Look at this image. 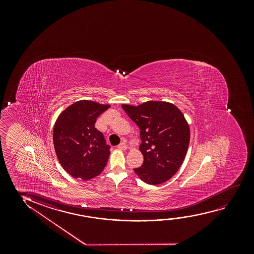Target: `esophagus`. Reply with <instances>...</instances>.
Masks as SVG:
<instances>
[{
	"instance_id": "34e87169",
	"label": "esophagus",
	"mask_w": 254,
	"mask_h": 254,
	"mask_svg": "<svg viewBox=\"0 0 254 254\" xmlns=\"http://www.w3.org/2000/svg\"><path fill=\"white\" fill-rule=\"evenodd\" d=\"M118 148L120 150H126L127 148V144L125 142H122L119 145Z\"/></svg>"
}]
</instances>
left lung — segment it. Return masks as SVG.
Wrapping results in <instances>:
<instances>
[{"mask_svg":"<svg viewBox=\"0 0 254 254\" xmlns=\"http://www.w3.org/2000/svg\"><path fill=\"white\" fill-rule=\"evenodd\" d=\"M122 107L140 129L139 151L144 162L133 171L146 184L154 186L170 180L183 163L190 141V127L184 115L167 101Z\"/></svg>","mask_w":254,"mask_h":254,"instance_id":"1","label":"left lung"}]
</instances>
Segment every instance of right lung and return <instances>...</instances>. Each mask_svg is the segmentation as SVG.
I'll use <instances>...</instances> for the list:
<instances>
[{"label": "right lung", "instance_id": "right-lung-1", "mask_svg": "<svg viewBox=\"0 0 254 254\" xmlns=\"http://www.w3.org/2000/svg\"><path fill=\"white\" fill-rule=\"evenodd\" d=\"M110 106L81 100L64 109L56 120L54 146L62 167L72 177L89 181L104 170L110 146L94 124Z\"/></svg>", "mask_w": 254, "mask_h": 254}]
</instances>
